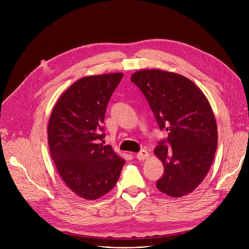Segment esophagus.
I'll return each instance as SVG.
<instances>
[{"instance_id":"1","label":"esophagus","mask_w":249,"mask_h":249,"mask_svg":"<svg viewBox=\"0 0 249 249\" xmlns=\"http://www.w3.org/2000/svg\"><path fill=\"white\" fill-rule=\"evenodd\" d=\"M150 157V154L148 151L146 150H142L141 152H139L137 155H136V158L139 160H144L146 159H148Z\"/></svg>"}]
</instances>
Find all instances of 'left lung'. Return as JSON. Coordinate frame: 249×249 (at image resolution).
Returning a JSON list of instances; mask_svg holds the SVG:
<instances>
[{
  "label": "left lung",
  "instance_id": "obj_1",
  "mask_svg": "<svg viewBox=\"0 0 249 249\" xmlns=\"http://www.w3.org/2000/svg\"><path fill=\"white\" fill-rule=\"evenodd\" d=\"M131 82L146 96L160 129L168 132L154 151L164 166L157 188L174 198L191 193L209 172L218 145L207 97L189 79L162 70L138 71Z\"/></svg>",
  "mask_w": 249,
  "mask_h": 249
}]
</instances>
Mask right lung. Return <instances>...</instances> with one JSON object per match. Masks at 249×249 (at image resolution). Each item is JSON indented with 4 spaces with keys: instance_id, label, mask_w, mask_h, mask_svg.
Wrapping results in <instances>:
<instances>
[{
    "instance_id": "right-lung-1",
    "label": "right lung",
    "mask_w": 249,
    "mask_h": 249,
    "mask_svg": "<svg viewBox=\"0 0 249 249\" xmlns=\"http://www.w3.org/2000/svg\"><path fill=\"white\" fill-rule=\"evenodd\" d=\"M123 73L89 76L75 82L56 102L48 122L52 160L65 184L78 196L95 200L116 184L125 160L103 146L108 101Z\"/></svg>"
}]
</instances>
